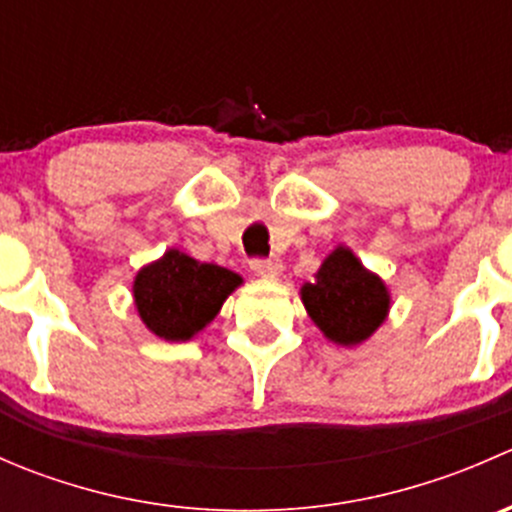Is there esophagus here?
I'll return each instance as SVG.
<instances>
[{
  "label": "esophagus",
  "mask_w": 512,
  "mask_h": 512,
  "mask_svg": "<svg viewBox=\"0 0 512 512\" xmlns=\"http://www.w3.org/2000/svg\"><path fill=\"white\" fill-rule=\"evenodd\" d=\"M250 267L262 280H277L282 275V262L277 257H270V260H252Z\"/></svg>",
  "instance_id": "esophagus-1"
}]
</instances>
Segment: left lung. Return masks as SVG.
I'll use <instances>...</instances> for the list:
<instances>
[{"instance_id": "left-lung-1", "label": "left lung", "mask_w": 512, "mask_h": 512, "mask_svg": "<svg viewBox=\"0 0 512 512\" xmlns=\"http://www.w3.org/2000/svg\"><path fill=\"white\" fill-rule=\"evenodd\" d=\"M304 309L314 327L339 347H359L381 324L391 309V294L376 272L366 270L347 245H337L312 282L299 289Z\"/></svg>"}]
</instances>
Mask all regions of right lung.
<instances>
[{
	"mask_svg": "<svg viewBox=\"0 0 512 512\" xmlns=\"http://www.w3.org/2000/svg\"><path fill=\"white\" fill-rule=\"evenodd\" d=\"M240 285L237 272L170 247L163 257L138 270L133 304L148 332L158 339L190 342L218 317L225 299Z\"/></svg>",
	"mask_w": 512,
	"mask_h": 512,
	"instance_id": "add662e5",
	"label": "right lung"
}]
</instances>
